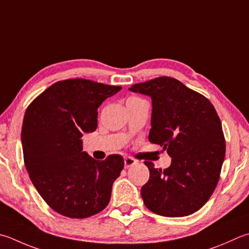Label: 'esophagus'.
I'll return each instance as SVG.
<instances>
[{"mask_svg": "<svg viewBox=\"0 0 249 249\" xmlns=\"http://www.w3.org/2000/svg\"><path fill=\"white\" fill-rule=\"evenodd\" d=\"M136 163H137V160H134L133 158L130 157H127L124 159V167L125 168H129L130 166H133V165H135Z\"/></svg>", "mask_w": 249, "mask_h": 249, "instance_id": "1", "label": "esophagus"}]
</instances>
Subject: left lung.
<instances>
[{"mask_svg": "<svg viewBox=\"0 0 249 249\" xmlns=\"http://www.w3.org/2000/svg\"><path fill=\"white\" fill-rule=\"evenodd\" d=\"M130 91L152 99L149 141L172 158L166 169L150 170L141 197L151 212L164 217H184L197 212L215 190L226 142L221 122L205 97L168 76L135 84Z\"/></svg>", "mask_w": 249, "mask_h": 249, "instance_id": "obj_1", "label": "left lung"}]
</instances>
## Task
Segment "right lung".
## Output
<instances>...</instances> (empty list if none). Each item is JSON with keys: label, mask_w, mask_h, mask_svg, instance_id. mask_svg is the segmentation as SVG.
Wrapping results in <instances>:
<instances>
[{"label": "right lung", "mask_w": 249, "mask_h": 249, "mask_svg": "<svg viewBox=\"0 0 249 249\" xmlns=\"http://www.w3.org/2000/svg\"><path fill=\"white\" fill-rule=\"evenodd\" d=\"M121 86L74 79L57 82L28 107L21 128L24 165L33 186L53 211L87 218L109 204L124 167L121 155L96 160L82 137L97 128L98 108Z\"/></svg>", "instance_id": "1"}]
</instances>
